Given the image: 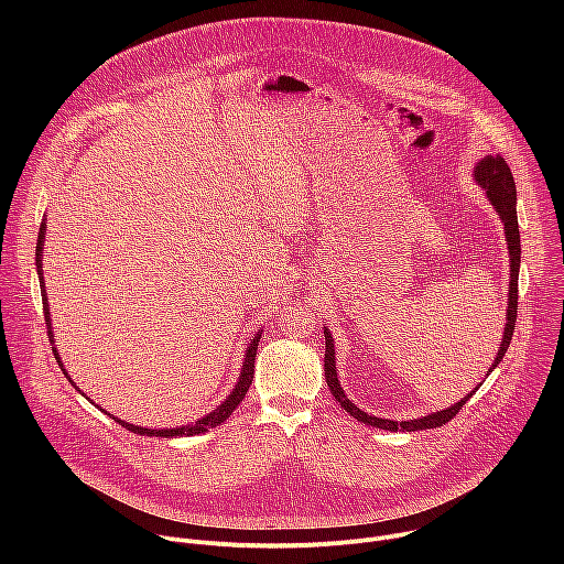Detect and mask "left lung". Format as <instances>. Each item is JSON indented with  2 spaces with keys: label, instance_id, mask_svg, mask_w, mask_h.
<instances>
[{
  "label": "left lung",
  "instance_id": "1",
  "mask_svg": "<svg viewBox=\"0 0 564 564\" xmlns=\"http://www.w3.org/2000/svg\"><path fill=\"white\" fill-rule=\"evenodd\" d=\"M473 178L475 183L487 192V198L491 200V205L496 207L502 225H505V236H507V246H509V268H511V276H509V301H507V326H505V335L500 341V350L496 355V361L491 364L489 372L491 375L496 370V366L502 361L505 352L509 350L513 330H516V316H518V272H520V229H518V212H516V183H513V174L507 165V160L502 155H485L479 160L473 170ZM324 335H326V357H324V368H326V381L330 386L333 397L339 401L341 409L352 415L355 420L375 426V429H383V431H424V429H437L444 426L446 422H451L459 409L470 399V394L479 388V383L475 386V390H470V394L462 397L457 404L448 406L446 411H437L431 413L426 417L420 420H409V422H392V420H383V417H375L364 413L361 409H357L352 401L346 397L339 377H337V359H335V341L328 333V328L324 326Z\"/></svg>",
  "mask_w": 564,
  "mask_h": 564
}]
</instances>
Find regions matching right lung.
I'll use <instances>...</instances> for the list:
<instances>
[{"instance_id": "right-lung-1", "label": "right lung", "mask_w": 564, "mask_h": 564, "mask_svg": "<svg viewBox=\"0 0 564 564\" xmlns=\"http://www.w3.org/2000/svg\"><path fill=\"white\" fill-rule=\"evenodd\" d=\"M44 231H46V223H42L40 225V234H37V250H35V263H37V274H40V288H42V292H44V276H42V254H44ZM42 301H44V314H46V321H48V328H51V312H48V301H46V292L42 294ZM263 333V330H261ZM261 333L254 337V339H250V344H248V350H246V359H243V368H240V375H238V381H236V386H234V390L227 394V399L223 401V404L216 409V411H212V413H207L205 417H200L198 422H192V424H187V426H178V429H142V426H135V424H129V422H122V420H118V417H113L120 426H124L127 431H131V433H135V435H147V437H183V435H198V433H207L209 429H216L218 424H223L234 411H236V406L240 404V401H243V397L248 394V388H250V383H252V379H254V359H257V350H259V339H261ZM51 337H53V333H48ZM53 355H55V359H57V364H59V368L64 370V366H62V361H59V355H57V350L53 348ZM64 375L68 377V372L64 370ZM68 381H70V377H68ZM73 383V381H70ZM85 394V392H83ZM102 411V409H100ZM107 413V411H105Z\"/></svg>"}]
</instances>
